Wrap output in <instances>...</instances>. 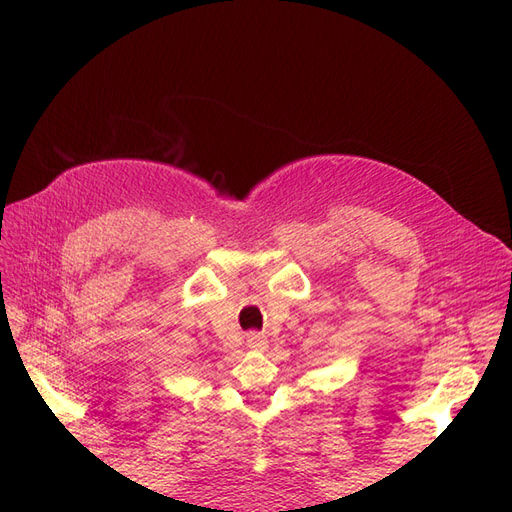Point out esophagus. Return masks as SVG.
Instances as JSON below:
<instances>
[{
  "label": "esophagus",
  "instance_id": "1",
  "mask_svg": "<svg viewBox=\"0 0 512 512\" xmlns=\"http://www.w3.org/2000/svg\"><path fill=\"white\" fill-rule=\"evenodd\" d=\"M247 348H250V350H256V352L267 350V348H269L267 337L262 335V333H250V335H247Z\"/></svg>",
  "mask_w": 512,
  "mask_h": 512
}]
</instances>
